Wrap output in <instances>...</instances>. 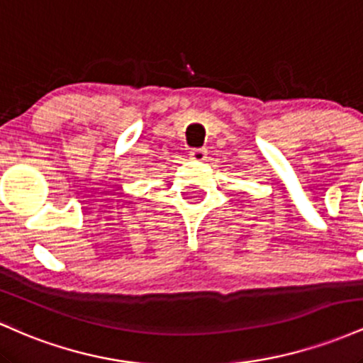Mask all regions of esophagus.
Listing matches in <instances>:
<instances>
[{"instance_id": "34e87169", "label": "esophagus", "mask_w": 363, "mask_h": 363, "mask_svg": "<svg viewBox=\"0 0 363 363\" xmlns=\"http://www.w3.org/2000/svg\"><path fill=\"white\" fill-rule=\"evenodd\" d=\"M206 155H208V152L205 148H193L189 152V157L193 158V160H198V162L206 160Z\"/></svg>"}]
</instances>
